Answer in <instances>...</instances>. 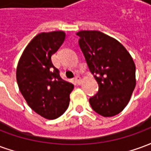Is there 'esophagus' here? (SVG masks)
Returning <instances> with one entry per match:
<instances>
[{
    "label": "esophagus",
    "instance_id": "1",
    "mask_svg": "<svg viewBox=\"0 0 151 151\" xmlns=\"http://www.w3.org/2000/svg\"><path fill=\"white\" fill-rule=\"evenodd\" d=\"M74 81H75V82L78 85H81V83H82V79H81V78L79 76H76L75 78H74Z\"/></svg>",
    "mask_w": 151,
    "mask_h": 151
}]
</instances>
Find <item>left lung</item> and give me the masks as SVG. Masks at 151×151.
Masks as SVG:
<instances>
[{"instance_id": "8db88e82", "label": "left lung", "mask_w": 151, "mask_h": 151, "mask_svg": "<svg viewBox=\"0 0 151 151\" xmlns=\"http://www.w3.org/2000/svg\"><path fill=\"white\" fill-rule=\"evenodd\" d=\"M80 48L99 84L89 99L92 109L104 117L114 116L129 104L136 86V67L126 48L114 38L98 31L77 33Z\"/></svg>"}]
</instances>
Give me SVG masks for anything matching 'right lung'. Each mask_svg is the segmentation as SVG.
Returning a JSON list of instances; mask_svg holds the SVG:
<instances>
[{"label": "right lung", "instance_id": "obj_1", "mask_svg": "<svg viewBox=\"0 0 151 151\" xmlns=\"http://www.w3.org/2000/svg\"><path fill=\"white\" fill-rule=\"evenodd\" d=\"M65 39L64 31L43 32L28 43L18 61L16 78L29 107L47 120L67 110L73 85L63 80L51 57Z\"/></svg>", "mask_w": 151, "mask_h": 151}]
</instances>
